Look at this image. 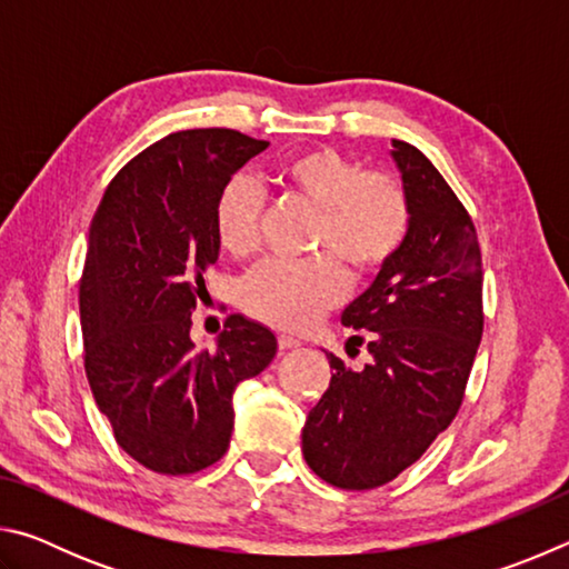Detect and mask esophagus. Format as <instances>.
Instances as JSON below:
<instances>
[{"mask_svg": "<svg viewBox=\"0 0 569 569\" xmlns=\"http://www.w3.org/2000/svg\"><path fill=\"white\" fill-rule=\"evenodd\" d=\"M298 346H301V339H296V336H288V333L278 336V349L281 351H291V349H298Z\"/></svg>", "mask_w": 569, "mask_h": 569, "instance_id": "34e87169", "label": "esophagus"}]
</instances>
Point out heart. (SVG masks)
<instances>
[{
  "label": "heart",
  "mask_w": 569,
  "mask_h": 569,
  "mask_svg": "<svg viewBox=\"0 0 569 569\" xmlns=\"http://www.w3.org/2000/svg\"><path fill=\"white\" fill-rule=\"evenodd\" d=\"M278 178L319 210L311 248L319 256L301 263L263 261L240 283V308L253 319L286 331L313 326L346 296V268L373 276L387 268L409 236L411 210L403 188L383 172H366L361 162L329 148L286 158ZM263 196L253 180L230 178L218 192L213 228L218 246L248 258L261 238Z\"/></svg>",
  "instance_id": "b5f03b06"
}]
</instances>
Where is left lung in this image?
Segmentation results:
<instances>
[{
	"mask_svg": "<svg viewBox=\"0 0 569 569\" xmlns=\"http://www.w3.org/2000/svg\"><path fill=\"white\" fill-rule=\"evenodd\" d=\"M391 148L409 236L341 313L343 326L371 331V361L353 371L329 353L331 383L303 427L308 467L341 489L387 485L449 427L485 329L481 250L467 208L421 150L403 140Z\"/></svg>",
	"mask_w": 569,
	"mask_h": 569,
	"instance_id": "8db88e82",
	"label": "left lung"
}]
</instances>
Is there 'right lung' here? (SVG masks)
<instances>
[{"label": "right lung", "instance_id": "right-lung-1", "mask_svg": "<svg viewBox=\"0 0 569 569\" xmlns=\"http://www.w3.org/2000/svg\"><path fill=\"white\" fill-rule=\"evenodd\" d=\"M268 148L226 128L182 130L132 158L104 190L80 281L84 371L114 439L160 475L226 455L233 391L276 356L263 323L233 313L213 351L190 341V313L220 246L218 192Z\"/></svg>", "mask_w": 569, "mask_h": 569}]
</instances>
